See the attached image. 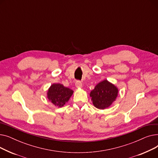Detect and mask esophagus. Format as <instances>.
<instances>
[{
	"label": "esophagus",
	"instance_id": "esophagus-1",
	"mask_svg": "<svg viewBox=\"0 0 158 158\" xmlns=\"http://www.w3.org/2000/svg\"><path fill=\"white\" fill-rule=\"evenodd\" d=\"M76 86L77 87V88H82V82L80 81H77V82H76Z\"/></svg>",
	"mask_w": 158,
	"mask_h": 158
}]
</instances>
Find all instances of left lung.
Listing matches in <instances>:
<instances>
[{
    "instance_id": "8db88e82",
    "label": "left lung",
    "mask_w": 158,
    "mask_h": 158,
    "mask_svg": "<svg viewBox=\"0 0 158 158\" xmlns=\"http://www.w3.org/2000/svg\"><path fill=\"white\" fill-rule=\"evenodd\" d=\"M118 94V88L105 79L95 86L90 92L89 96L95 107L99 110H104L115 101Z\"/></svg>"
}]
</instances>
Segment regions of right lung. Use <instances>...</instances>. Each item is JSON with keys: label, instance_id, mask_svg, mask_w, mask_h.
<instances>
[{"label": "right lung", "instance_id": "1", "mask_svg": "<svg viewBox=\"0 0 158 158\" xmlns=\"http://www.w3.org/2000/svg\"><path fill=\"white\" fill-rule=\"evenodd\" d=\"M73 92L60 83L52 84L48 89L47 98L55 106L63 107L67 102Z\"/></svg>", "mask_w": 158, "mask_h": 158}]
</instances>
